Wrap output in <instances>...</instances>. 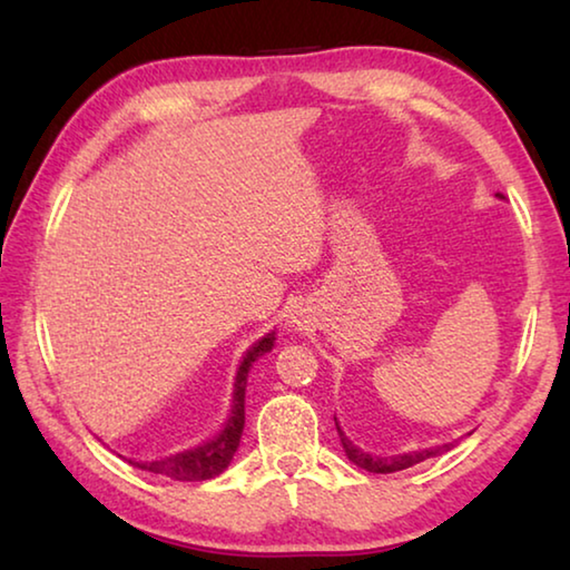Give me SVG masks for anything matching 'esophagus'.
Returning <instances> with one entry per match:
<instances>
[{"mask_svg": "<svg viewBox=\"0 0 570 570\" xmlns=\"http://www.w3.org/2000/svg\"><path fill=\"white\" fill-rule=\"evenodd\" d=\"M306 324V316H304V308H294L292 314H288V326H304Z\"/></svg>", "mask_w": 570, "mask_h": 570, "instance_id": "34e87169", "label": "esophagus"}]
</instances>
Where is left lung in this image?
<instances>
[{
    "instance_id": "8db88e82",
    "label": "left lung",
    "mask_w": 570,
    "mask_h": 570,
    "mask_svg": "<svg viewBox=\"0 0 570 570\" xmlns=\"http://www.w3.org/2000/svg\"><path fill=\"white\" fill-rule=\"evenodd\" d=\"M498 198H505V196H503V193H498ZM334 424H336V432H340V440H342V448L346 452V458H350L356 468H362L366 472H382V475H387V472H397V470H407L412 465H417V462L438 458V455H442V452H448V450L458 445V440H452V442H442V445L400 452V455H370V452H364L360 445H354V442L346 438V432L342 430V424H340V420H336V414H334ZM468 435H470V432H468Z\"/></svg>"
}]
</instances>
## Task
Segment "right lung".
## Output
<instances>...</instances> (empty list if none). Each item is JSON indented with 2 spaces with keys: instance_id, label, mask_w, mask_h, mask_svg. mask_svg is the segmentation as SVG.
Listing matches in <instances>:
<instances>
[{
  "instance_id": "right-lung-1",
  "label": "right lung",
  "mask_w": 570,
  "mask_h": 570,
  "mask_svg": "<svg viewBox=\"0 0 570 570\" xmlns=\"http://www.w3.org/2000/svg\"><path fill=\"white\" fill-rule=\"evenodd\" d=\"M276 344V332L264 334L262 340L254 342L246 350V354L240 356V364L236 370L234 377V392H230V410L228 417L224 422L214 438L200 442V445H193L188 450L173 452L168 458H156V460H135V458H122L125 462H130L132 468L156 472V475H166L170 480H210L224 472L230 460H234L240 435H244V424H246V384H248V372L258 356H264L266 352H272Z\"/></svg>"
}]
</instances>
